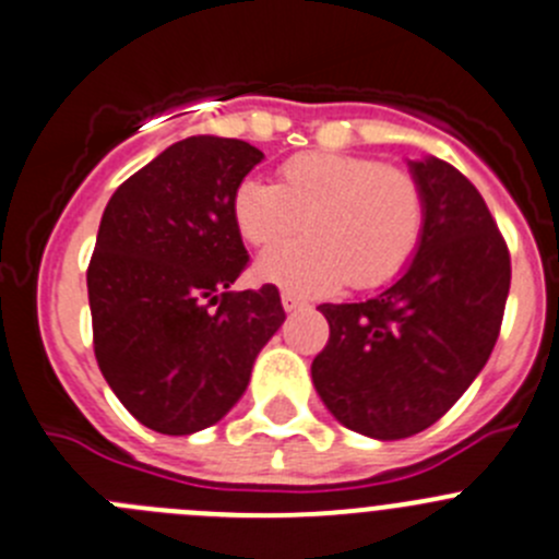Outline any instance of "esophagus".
Masks as SVG:
<instances>
[{
	"mask_svg": "<svg viewBox=\"0 0 559 559\" xmlns=\"http://www.w3.org/2000/svg\"><path fill=\"white\" fill-rule=\"evenodd\" d=\"M283 307H285V312H296V310H305L307 305L299 299V296L283 294Z\"/></svg>",
	"mask_w": 559,
	"mask_h": 559,
	"instance_id": "esophagus-1",
	"label": "esophagus"
}]
</instances>
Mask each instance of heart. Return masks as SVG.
I'll return each instance as SVG.
<instances>
[{"label": "heart", "instance_id": "heart-1", "mask_svg": "<svg viewBox=\"0 0 559 559\" xmlns=\"http://www.w3.org/2000/svg\"><path fill=\"white\" fill-rule=\"evenodd\" d=\"M233 222L258 249L275 247L305 224L311 236L265 252L254 274L310 299L343 283L368 290L395 280L417 252L425 197L406 169L312 151L290 156L276 186L254 178L238 183Z\"/></svg>", "mask_w": 559, "mask_h": 559}]
</instances>
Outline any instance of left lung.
Listing matches in <instances>:
<instances>
[{"label":"left lung","instance_id":"1","mask_svg":"<svg viewBox=\"0 0 559 559\" xmlns=\"http://www.w3.org/2000/svg\"><path fill=\"white\" fill-rule=\"evenodd\" d=\"M425 225L408 269L359 305H321L329 343L312 384L345 428L406 439L477 379L502 326L510 254L480 191L442 158L408 162Z\"/></svg>","mask_w":559,"mask_h":559}]
</instances>
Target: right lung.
Returning a JSON list of instances; mask_svg holds the SVG:
<instances>
[{
    "label": "right lung",
    "instance_id": "right-lung-1",
    "mask_svg": "<svg viewBox=\"0 0 559 559\" xmlns=\"http://www.w3.org/2000/svg\"><path fill=\"white\" fill-rule=\"evenodd\" d=\"M263 153L189 136L117 186L87 269L95 359L120 403L167 436L219 423L283 326L280 290H230L249 254L233 194Z\"/></svg>",
    "mask_w": 559,
    "mask_h": 559
}]
</instances>
